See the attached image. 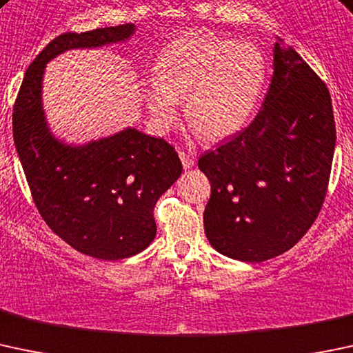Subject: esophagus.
Instances as JSON below:
<instances>
[{"label": "esophagus", "instance_id": "esophagus-1", "mask_svg": "<svg viewBox=\"0 0 353 353\" xmlns=\"http://www.w3.org/2000/svg\"><path fill=\"white\" fill-rule=\"evenodd\" d=\"M179 157H181V161H183L184 169H191V167L194 165V157H192L191 154H188V152L179 150Z\"/></svg>", "mask_w": 353, "mask_h": 353}]
</instances>
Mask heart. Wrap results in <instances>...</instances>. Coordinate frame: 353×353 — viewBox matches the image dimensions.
Listing matches in <instances>:
<instances>
[{
	"mask_svg": "<svg viewBox=\"0 0 353 353\" xmlns=\"http://www.w3.org/2000/svg\"><path fill=\"white\" fill-rule=\"evenodd\" d=\"M265 77L264 52L254 42L189 33L157 55L145 103L155 125L167 128L177 118V101L186 98L188 123L203 139L221 140L250 120Z\"/></svg>",
	"mask_w": 353,
	"mask_h": 353,
	"instance_id": "b5f03b06",
	"label": "heart"
}]
</instances>
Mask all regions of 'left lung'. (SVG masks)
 <instances>
[{
    "instance_id": "left-lung-1",
    "label": "left lung",
    "mask_w": 353,
    "mask_h": 353,
    "mask_svg": "<svg viewBox=\"0 0 353 353\" xmlns=\"http://www.w3.org/2000/svg\"><path fill=\"white\" fill-rule=\"evenodd\" d=\"M335 140L328 88L277 39L272 83L257 117L198 161L211 183L203 214L210 243L243 262L294 247L323 206Z\"/></svg>"
}]
</instances>
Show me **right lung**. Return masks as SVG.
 Instances as JSON below:
<instances>
[{
  "label": "right lung",
  "mask_w": 353,
  "mask_h": 353,
  "mask_svg": "<svg viewBox=\"0 0 353 353\" xmlns=\"http://www.w3.org/2000/svg\"><path fill=\"white\" fill-rule=\"evenodd\" d=\"M132 33L130 23L61 33L30 64L13 106L14 147L40 216L70 247L101 261L132 257L150 245L157 233L154 208L183 164L164 139L135 128L84 147L57 142L43 118L42 74L61 52Z\"/></svg>",
  "instance_id": "right-lung-1"
}]
</instances>
